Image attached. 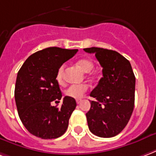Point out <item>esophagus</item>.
Segmentation results:
<instances>
[{
    "label": "esophagus",
    "mask_w": 156,
    "mask_h": 156,
    "mask_svg": "<svg viewBox=\"0 0 156 156\" xmlns=\"http://www.w3.org/2000/svg\"><path fill=\"white\" fill-rule=\"evenodd\" d=\"M76 101H77V103H78V104H79V103H81L82 102V99H77Z\"/></svg>",
    "instance_id": "1"
}]
</instances>
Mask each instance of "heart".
Returning <instances> with one entry per match:
<instances>
[{
  "mask_svg": "<svg viewBox=\"0 0 156 156\" xmlns=\"http://www.w3.org/2000/svg\"><path fill=\"white\" fill-rule=\"evenodd\" d=\"M78 64L85 73L91 72L94 66L93 62L87 58H83V59L78 60ZM63 72H64V65H61L58 69L57 73H56V80L58 83L61 84L63 82ZM87 88L88 87L87 84H73L68 87V88L64 91V93L69 98L79 99L87 92Z\"/></svg>",
  "mask_w": 156,
  "mask_h": 156,
  "instance_id": "heart-1",
  "label": "heart"
}]
</instances>
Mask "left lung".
I'll return each mask as SVG.
<instances>
[{"label":"left lung","instance_id":"1","mask_svg":"<svg viewBox=\"0 0 156 156\" xmlns=\"http://www.w3.org/2000/svg\"><path fill=\"white\" fill-rule=\"evenodd\" d=\"M83 50L95 54L102 67V78L90 96L91 108L86 113L90 131L99 137H113L127 125L135 104L136 78L130 62L119 53L102 48Z\"/></svg>","mask_w":156,"mask_h":156}]
</instances>
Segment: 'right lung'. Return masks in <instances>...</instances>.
Returning <instances> with one entry per match:
<instances>
[{
    "mask_svg": "<svg viewBox=\"0 0 156 156\" xmlns=\"http://www.w3.org/2000/svg\"><path fill=\"white\" fill-rule=\"evenodd\" d=\"M78 49L49 47L34 53L25 60L17 73L15 99L20 119L28 131L41 139H55L66 131L77 106L74 98L64 97L56 80L58 68Z\"/></svg>",
    "mask_w": 156,
    "mask_h": 156,
    "instance_id": "add662e5",
    "label": "right lung"
}]
</instances>
